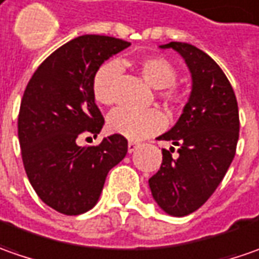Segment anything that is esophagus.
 <instances>
[{"instance_id": "1", "label": "esophagus", "mask_w": 259, "mask_h": 259, "mask_svg": "<svg viewBox=\"0 0 259 259\" xmlns=\"http://www.w3.org/2000/svg\"><path fill=\"white\" fill-rule=\"evenodd\" d=\"M138 147H139V143H136V142H132V140H130L129 143H127V152H129V153H133V152H135Z\"/></svg>"}]
</instances>
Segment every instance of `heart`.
<instances>
[{
  "instance_id": "heart-1",
  "label": "heart",
  "mask_w": 259,
  "mask_h": 259,
  "mask_svg": "<svg viewBox=\"0 0 259 259\" xmlns=\"http://www.w3.org/2000/svg\"><path fill=\"white\" fill-rule=\"evenodd\" d=\"M133 66L147 84L160 89L159 96L166 104L172 107L182 106L185 94L175 84L178 80V68L169 58L165 56H146L139 58ZM120 73L121 67L117 61H106L97 68L92 83L93 96L97 102L106 106L114 103V85ZM165 116L155 109L145 112L117 109L109 117V129L130 140H142L160 132L165 127Z\"/></svg>"
}]
</instances>
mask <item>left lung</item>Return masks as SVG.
Wrapping results in <instances>:
<instances>
[{
	"mask_svg": "<svg viewBox=\"0 0 259 259\" xmlns=\"http://www.w3.org/2000/svg\"><path fill=\"white\" fill-rule=\"evenodd\" d=\"M160 49H174L185 58L192 74V92L179 120L157 138L178 149H162V165L149 179V186L166 213L185 217L209 199L235 156L238 103L225 73L206 53L178 41Z\"/></svg>",
	"mask_w": 259,
	"mask_h": 259,
	"instance_id": "obj_1",
	"label": "left lung"
}]
</instances>
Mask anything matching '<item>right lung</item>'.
I'll list each match as a JSON object with an SVG mask.
<instances>
[{
	"label": "right lung",
	"instance_id": "right-lung-1",
	"mask_svg": "<svg viewBox=\"0 0 259 259\" xmlns=\"http://www.w3.org/2000/svg\"><path fill=\"white\" fill-rule=\"evenodd\" d=\"M130 42L107 35H80L41 63L25 87L18 140L25 174L50 208L80 215L97 203L109 170L127 153L120 135L97 146H78L80 136L97 138L104 119L94 102V73Z\"/></svg>",
	"mask_w": 259,
	"mask_h": 259
}]
</instances>
